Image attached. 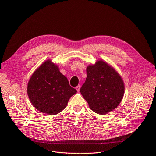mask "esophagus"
Returning a JSON list of instances; mask_svg holds the SVG:
<instances>
[{"label": "esophagus", "instance_id": "1", "mask_svg": "<svg viewBox=\"0 0 156 156\" xmlns=\"http://www.w3.org/2000/svg\"><path fill=\"white\" fill-rule=\"evenodd\" d=\"M80 85H78L76 87V90H77V91H80Z\"/></svg>", "mask_w": 156, "mask_h": 156}]
</instances>
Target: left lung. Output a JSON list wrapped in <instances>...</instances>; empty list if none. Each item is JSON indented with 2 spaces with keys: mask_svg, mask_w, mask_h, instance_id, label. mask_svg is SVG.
I'll return each instance as SVG.
<instances>
[{
  "mask_svg": "<svg viewBox=\"0 0 156 156\" xmlns=\"http://www.w3.org/2000/svg\"><path fill=\"white\" fill-rule=\"evenodd\" d=\"M87 73V77L80 92L90 109L100 115L114 110L124 95V85L121 76L101 60L88 66Z\"/></svg>",
  "mask_w": 156,
  "mask_h": 156,
  "instance_id": "obj_1",
  "label": "left lung"
}]
</instances>
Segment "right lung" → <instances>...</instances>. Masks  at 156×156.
<instances>
[{"label":"right lung","instance_id":"obj_1","mask_svg":"<svg viewBox=\"0 0 156 156\" xmlns=\"http://www.w3.org/2000/svg\"><path fill=\"white\" fill-rule=\"evenodd\" d=\"M76 93L58 66L50 60L37 68L27 87V94L34 106L49 115H56L63 110L70 97Z\"/></svg>","mask_w":156,"mask_h":156}]
</instances>
